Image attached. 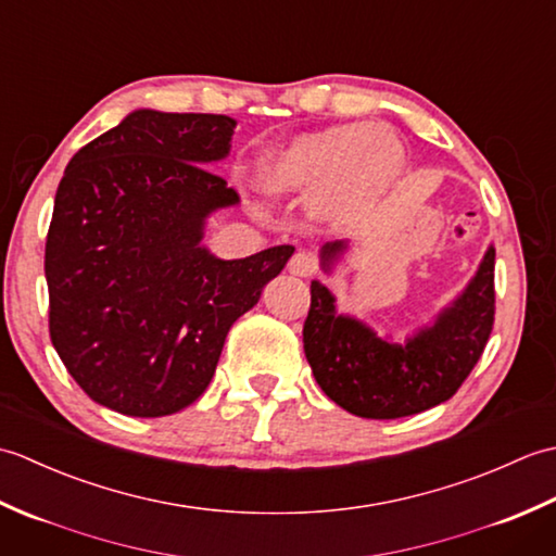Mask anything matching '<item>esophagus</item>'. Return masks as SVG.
<instances>
[{
    "label": "esophagus",
    "instance_id": "esophagus-1",
    "mask_svg": "<svg viewBox=\"0 0 556 556\" xmlns=\"http://www.w3.org/2000/svg\"><path fill=\"white\" fill-rule=\"evenodd\" d=\"M289 271L296 277H313L317 271V257L311 251H299L289 260Z\"/></svg>",
    "mask_w": 556,
    "mask_h": 556
}]
</instances>
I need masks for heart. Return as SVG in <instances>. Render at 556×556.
<instances>
[{"mask_svg":"<svg viewBox=\"0 0 556 556\" xmlns=\"http://www.w3.org/2000/svg\"><path fill=\"white\" fill-rule=\"evenodd\" d=\"M404 162L382 126L346 124L301 136L263 160L257 181L269 195L313 198V212L339 227L370 215Z\"/></svg>","mask_w":556,"mask_h":556,"instance_id":"b5f03b06","label":"heart"}]
</instances>
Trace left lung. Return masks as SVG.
Here are the masks:
<instances>
[{
    "label": "left lung",
    "mask_w": 556,
    "mask_h": 556,
    "mask_svg": "<svg viewBox=\"0 0 556 556\" xmlns=\"http://www.w3.org/2000/svg\"><path fill=\"white\" fill-rule=\"evenodd\" d=\"M344 248L341 241L323 248L325 269ZM492 325L494 248L452 308L406 346L389 344L363 323L337 315L332 293L313 281L303 351L317 384L337 406L361 418L392 420L452 399L485 351Z\"/></svg>",
    "instance_id": "8db88e82"
}]
</instances>
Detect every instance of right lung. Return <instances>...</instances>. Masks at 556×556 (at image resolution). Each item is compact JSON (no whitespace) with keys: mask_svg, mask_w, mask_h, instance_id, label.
Returning a JSON list of instances; mask_svg holds the SVG:
<instances>
[{"mask_svg":"<svg viewBox=\"0 0 556 556\" xmlns=\"http://www.w3.org/2000/svg\"><path fill=\"white\" fill-rule=\"evenodd\" d=\"M224 114L138 110L83 146L59 181L45 243L50 339L100 406L160 418L191 406L231 325L293 245L219 260L205 217L239 203L203 164L227 157Z\"/></svg>","mask_w":556,"mask_h":556,"instance_id":"1","label":"right lung"}]
</instances>
